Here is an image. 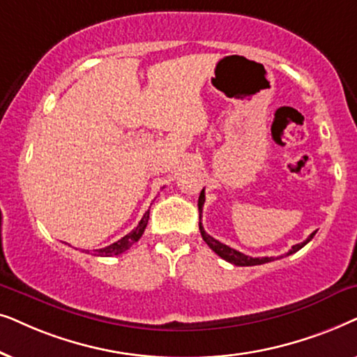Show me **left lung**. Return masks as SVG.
I'll list each match as a JSON object with an SVG mask.
<instances>
[{"mask_svg": "<svg viewBox=\"0 0 357 357\" xmlns=\"http://www.w3.org/2000/svg\"><path fill=\"white\" fill-rule=\"evenodd\" d=\"M204 202H206V194H204V189H202L201 196H199V202H197V206H199V215H201V212H202ZM199 230H201L202 240L206 241V243H207L208 246H211V250L215 251V253H217L218 256H220L222 259L228 261V263H231V264H235V266H256V264H264V263H271V261H274L273 256H271V258H268V256H264V258H251V256H246V255H243V253H240V251L230 248V246L220 243V241L213 238V236L206 234V230H204V227H202L201 222H199ZM315 234H317V231H313V234H312L310 236H308V238H307L305 241H302V243L294 245L292 248L289 250V253H287L286 256L296 253V251L303 248V246H305V245L308 243V241H310V240L313 238V235H315ZM279 258H284V256H279ZM279 258H275V259H279Z\"/></svg>", "mask_w": 357, "mask_h": 357, "instance_id": "obj_1", "label": "left lung"}]
</instances>
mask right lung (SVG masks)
I'll use <instances>...</instances> for the list:
<instances>
[{
  "label": "right lung",
  "instance_id": "add662e5",
  "mask_svg": "<svg viewBox=\"0 0 357 357\" xmlns=\"http://www.w3.org/2000/svg\"><path fill=\"white\" fill-rule=\"evenodd\" d=\"M149 218H150V208L144 213V217H142V220L139 222V225H137L134 230L130 231V234H127L126 236H122L121 240H117L116 243L106 246V248H101V250H94V256H116V255H121L126 250H129L132 245L137 243V241L140 240V236L144 235L145 228H146V223H149Z\"/></svg>",
  "mask_w": 357,
  "mask_h": 357
}]
</instances>
